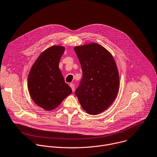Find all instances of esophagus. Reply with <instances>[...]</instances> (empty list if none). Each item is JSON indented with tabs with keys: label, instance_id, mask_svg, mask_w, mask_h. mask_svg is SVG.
Returning <instances> with one entry per match:
<instances>
[{
	"label": "esophagus",
	"instance_id": "esophagus-1",
	"mask_svg": "<svg viewBox=\"0 0 157 157\" xmlns=\"http://www.w3.org/2000/svg\"><path fill=\"white\" fill-rule=\"evenodd\" d=\"M70 86L71 87V89H72V91L74 92L75 90V84H70Z\"/></svg>",
	"mask_w": 157,
	"mask_h": 157
}]
</instances>
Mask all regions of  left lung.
Instances as JSON below:
<instances>
[{"instance_id":"8db88e82","label":"left lung","mask_w":157,"mask_h":157,"mask_svg":"<svg viewBox=\"0 0 157 157\" xmlns=\"http://www.w3.org/2000/svg\"><path fill=\"white\" fill-rule=\"evenodd\" d=\"M74 49L83 76L75 94L87 113L98 115L107 109L117 95L120 84L117 66L110 52L97 43Z\"/></svg>"}]
</instances>
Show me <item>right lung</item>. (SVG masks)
<instances>
[{
	"label": "right lung",
	"mask_w": 157,
	"mask_h": 157,
	"mask_svg": "<svg viewBox=\"0 0 157 157\" xmlns=\"http://www.w3.org/2000/svg\"><path fill=\"white\" fill-rule=\"evenodd\" d=\"M65 49L63 46L53 45L45 50L33 65L28 75V87L33 100L47 111L57 108L72 93L59 67Z\"/></svg>",
	"instance_id": "obj_1"
}]
</instances>
